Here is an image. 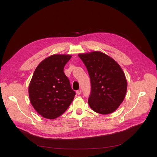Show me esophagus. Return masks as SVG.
<instances>
[{"label":"esophagus","instance_id":"34e87169","mask_svg":"<svg viewBox=\"0 0 157 157\" xmlns=\"http://www.w3.org/2000/svg\"><path fill=\"white\" fill-rule=\"evenodd\" d=\"M81 93H82V91L80 90H80H78V91H77V94H81Z\"/></svg>","mask_w":157,"mask_h":157}]
</instances>
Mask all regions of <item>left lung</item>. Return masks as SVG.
Listing matches in <instances>:
<instances>
[{
    "mask_svg": "<svg viewBox=\"0 0 157 157\" xmlns=\"http://www.w3.org/2000/svg\"><path fill=\"white\" fill-rule=\"evenodd\" d=\"M91 79L88 103L101 114L113 113L124 99L127 89L125 75L114 59L100 51L79 54Z\"/></svg>",
    "mask_w": 157,
    "mask_h": 157,
    "instance_id": "obj_1",
    "label": "left lung"
}]
</instances>
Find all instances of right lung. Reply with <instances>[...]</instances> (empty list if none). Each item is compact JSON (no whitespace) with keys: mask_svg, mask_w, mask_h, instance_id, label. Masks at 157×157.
Returning <instances> with one entry per match:
<instances>
[{"mask_svg":"<svg viewBox=\"0 0 157 157\" xmlns=\"http://www.w3.org/2000/svg\"><path fill=\"white\" fill-rule=\"evenodd\" d=\"M71 55L54 54L36 68L29 86L32 105L42 117L53 119L62 115L71 103L75 92L64 73Z\"/></svg>","mask_w":157,"mask_h":157,"instance_id":"right-lung-1","label":"right lung"}]
</instances>
